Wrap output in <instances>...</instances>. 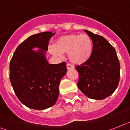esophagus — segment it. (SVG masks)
I'll use <instances>...</instances> for the list:
<instances>
[{"instance_id": "esophagus-1", "label": "esophagus", "mask_w": 130, "mask_h": 130, "mask_svg": "<svg viewBox=\"0 0 130 130\" xmlns=\"http://www.w3.org/2000/svg\"><path fill=\"white\" fill-rule=\"evenodd\" d=\"M66 68H67V70H70V69H73L74 67L72 66L70 64H66Z\"/></svg>"}]
</instances>
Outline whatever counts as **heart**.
Listing matches in <instances>:
<instances>
[{"label":"heart","mask_w":130,"mask_h":130,"mask_svg":"<svg viewBox=\"0 0 130 130\" xmlns=\"http://www.w3.org/2000/svg\"><path fill=\"white\" fill-rule=\"evenodd\" d=\"M54 56L68 54V58L75 65H82L90 59L93 52L92 39L88 34H70L58 38L54 47L48 48Z\"/></svg>","instance_id":"1"}]
</instances>
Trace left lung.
<instances>
[{
    "instance_id": "left-lung-1",
    "label": "left lung",
    "mask_w": 130,
    "mask_h": 130,
    "mask_svg": "<svg viewBox=\"0 0 130 130\" xmlns=\"http://www.w3.org/2000/svg\"><path fill=\"white\" fill-rule=\"evenodd\" d=\"M93 42L92 56L86 63L76 66L78 87L85 96L103 100L110 96L118 86L120 65L115 48L106 38L84 30Z\"/></svg>"
}]
</instances>
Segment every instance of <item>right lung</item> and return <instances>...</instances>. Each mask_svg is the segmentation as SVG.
<instances>
[{
  "instance_id": "1",
  "label": "right lung",
  "mask_w": 130,
  "mask_h": 130,
  "mask_svg": "<svg viewBox=\"0 0 130 130\" xmlns=\"http://www.w3.org/2000/svg\"><path fill=\"white\" fill-rule=\"evenodd\" d=\"M54 34L44 32L28 37L17 47L10 62L15 94L29 108L45 110L57 101L59 84L67 69L66 62L49 64L46 58L49 40Z\"/></svg>"
}]
</instances>
